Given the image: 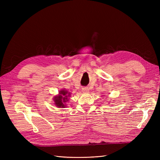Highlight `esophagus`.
Listing matches in <instances>:
<instances>
[{
    "label": "esophagus",
    "instance_id": "1",
    "mask_svg": "<svg viewBox=\"0 0 160 160\" xmlns=\"http://www.w3.org/2000/svg\"><path fill=\"white\" fill-rule=\"evenodd\" d=\"M82 92L83 93H88V92L89 91V88H86V87H85V88H82Z\"/></svg>",
    "mask_w": 160,
    "mask_h": 160
}]
</instances>
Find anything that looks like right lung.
<instances>
[{
    "label": "right lung",
    "mask_w": 160,
    "mask_h": 160,
    "mask_svg": "<svg viewBox=\"0 0 160 160\" xmlns=\"http://www.w3.org/2000/svg\"><path fill=\"white\" fill-rule=\"evenodd\" d=\"M71 95L69 92L66 90H61L59 92V95L54 97V101L55 104L57 108H65V103L69 101L68 98Z\"/></svg>",
    "instance_id": "obj_1"
}]
</instances>
